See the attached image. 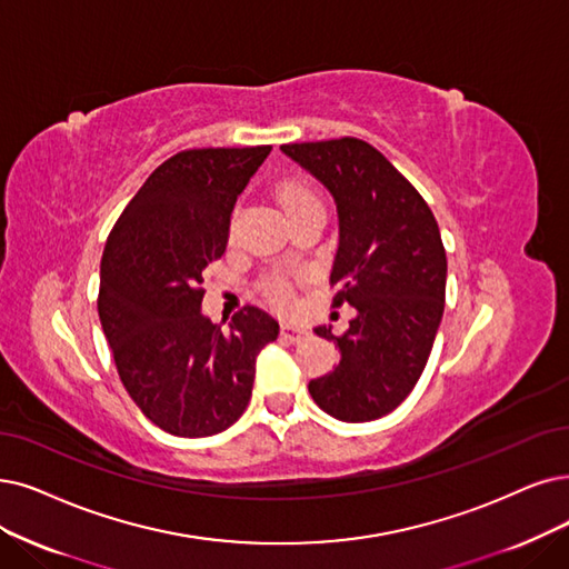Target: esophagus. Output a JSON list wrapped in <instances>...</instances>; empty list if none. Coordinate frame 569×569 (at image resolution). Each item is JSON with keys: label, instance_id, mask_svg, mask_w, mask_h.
Instances as JSON below:
<instances>
[{"label": "esophagus", "instance_id": "esophagus-1", "mask_svg": "<svg viewBox=\"0 0 569 569\" xmlns=\"http://www.w3.org/2000/svg\"><path fill=\"white\" fill-rule=\"evenodd\" d=\"M280 333L284 340H289V343H301V340H306L310 336L308 327L306 325H297V322H282L280 325Z\"/></svg>", "mask_w": 569, "mask_h": 569}]
</instances>
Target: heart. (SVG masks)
<instances>
[{
	"label": "heart",
	"instance_id": "1",
	"mask_svg": "<svg viewBox=\"0 0 569 569\" xmlns=\"http://www.w3.org/2000/svg\"><path fill=\"white\" fill-rule=\"evenodd\" d=\"M278 200L287 214L310 208V206H322L320 196L308 184L306 179H284L278 187ZM263 293L276 303V306H289L291 303V282L282 276H276L263 282Z\"/></svg>",
	"mask_w": 569,
	"mask_h": 569
}]
</instances>
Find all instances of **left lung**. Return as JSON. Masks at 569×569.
I'll return each mask as SVG.
<instances>
[{
	"label": "left lung",
	"mask_w": 569,
	"mask_h": 569,
	"mask_svg": "<svg viewBox=\"0 0 569 569\" xmlns=\"http://www.w3.org/2000/svg\"><path fill=\"white\" fill-rule=\"evenodd\" d=\"M280 149L333 196V306L348 303L357 312L343 336L315 329L338 346L340 361L308 390L336 420L382 418L416 388L443 317L448 263L437 219L369 142L340 138Z\"/></svg>",
	"instance_id": "obj_1"
}]
</instances>
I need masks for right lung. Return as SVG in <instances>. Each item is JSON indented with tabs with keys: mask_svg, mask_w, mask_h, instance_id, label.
Instances as JSON below:
<instances>
[{
	"mask_svg": "<svg viewBox=\"0 0 569 569\" xmlns=\"http://www.w3.org/2000/svg\"><path fill=\"white\" fill-rule=\"evenodd\" d=\"M272 147L189 149L158 166L113 226L98 312L130 399L168 435L200 439L249 403L257 355L280 325L257 306L229 331L200 303L202 270L221 259L231 212Z\"/></svg>",
	"mask_w": 569,
	"mask_h": 569,
	"instance_id": "obj_1",
	"label": "right lung"
}]
</instances>
